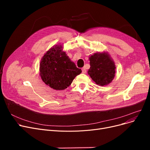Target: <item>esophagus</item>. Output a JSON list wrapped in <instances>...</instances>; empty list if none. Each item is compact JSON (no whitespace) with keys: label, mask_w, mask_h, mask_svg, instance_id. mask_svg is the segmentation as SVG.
Returning <instances> with one entry per match:
<instances>
[{"label":"esophagus","mask_w":150,"mask_h":150,"mask_svg":"<svg viewBox=\"0 0 150 150\" xmlns=\"http://www.w3.org/2000/svg\"><path fill=\"white\" fill-rule=\"evenodd\" d=\"M82 73L83 74H85L86 73V67H83L82 68Z\"/></svg>","instance_id":"34e87169"}]
</instances>
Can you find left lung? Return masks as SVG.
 <instances>
[{
  "label": "left lung",
  "mask_w": 150,
  "mask_h": 150,
  "mask_svg": "<svg viewBox=\"0 0 150 150\" xmlns=\"http://www.w3.org/2000/svg\"><path fill=\"white\" fill-rule=\"evenodd\" d=\"M90 69L88 74L92 80L99 86H106L115 76V65L106 52L96 53L89 57Z\"/></svg>",
  "instance_id": "1"
}]
</instances>
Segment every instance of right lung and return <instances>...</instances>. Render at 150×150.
Returning a JSON list of instances; mask_svg holds the SVG:
<instances>
[{"mask_svg": "<svg viewBox=\"0 0 150 150\" xmlns=\"http://www.w3.org/2000/svg\"><path fill=\"white\" fill-rule=\"evenodd\" d=\"M71 61L61 45L53 46L42 58L39 72L45 84L55 90H64L72 83L74 78L81 73Z\"/></svg>", "mask_w": 150, "mask_h": 150, "instance_id": "right-lung-1", "label": "right lung"}]
</instances>
